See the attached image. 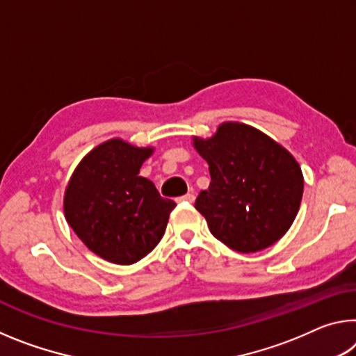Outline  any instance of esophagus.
I'll return each instance as SVG.
<instances>
[{"label": "esophagus", "mask_w": 356, "mask_h": 356, "mask_svg": "<svg viewBox=\"0 0 356 356\" xmlns=\"http://www.w3.org/2000/svg\"><path fill=\"white\" fill-rule=\"evenodd\" d=\"M179 201H185V202H193L195 201V195H193V193H186L185 196H182V197H179Z\"/></svg>", "instance_id": "1"}]
</instances>
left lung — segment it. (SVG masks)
<instances>
[{"instance_id":"obj_1","label":"left lung","mask_w":356,"mask_h":356,"mask_svg":"<svg viewBox=\"0 0 356 356\" xmlns=\"http://www.w3.org/2000/svg\"><path fill=\"white\" fill-rule=\"evenodd\" d=\"M193 146L209 163L212 182L195 207L215 238L238 252L268 248L298 213L303 174L297 160L262 131L240 122L221 124Z\"/></svg>"}]
</instances>
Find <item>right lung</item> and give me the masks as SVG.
Here are the masks:
<instances>
[{"instance_id": "add662e5", "label": "right lung", "mask_w": 356, "mask_h": 356, "mask_svg": "<svg viewBox=\"0 0 356 356\" xmlns=\"http://www.w3.org/2000/svg\"><path fill=\"white\" fill-rule=\"evenodd\" d=\"M152 152V147H135L119 138L102 143L80 161L65 188L69 226L108 262L130 265L147 256L176 207L140 176Z\"/></svg>"}]
</instances>
